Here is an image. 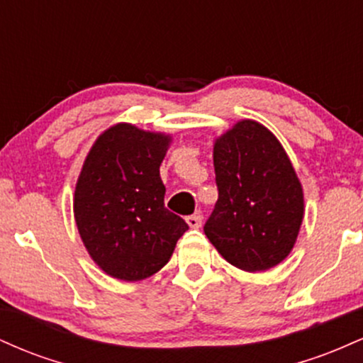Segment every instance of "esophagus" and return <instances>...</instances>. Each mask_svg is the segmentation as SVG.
<instances>
[{
  "instance_id": "1",
  "label": "esophagus",
  "mask_w": 363,
  "mask_h": 363,
  "mask_svg": "<svg viewBox=\"0 0 363 363\" xmlns=\"http://www.w3.org/2000/svg\"><path fill=\"white\" fill-rule=\"evenodd\" d=\"M201 215L199 213H194V215H189V216H186V222H187V225H189L191 228H199L201 227Z\"/></svg>"
}]
</instances>
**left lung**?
<instances>
[{"label":"left lung","instance_id":"left-lung-1","mask_svg":"<svg viewBox=\"0 0 363 363\" xmlns=\"http://www.w3.org/2000/svg\"><path fill=\"white\" fill-rule=\"evenodd\" d=\"M218 201L205 223L216 251L244 272H266L289 256L303 220V191L277 136L239 121L213 147Z\"/></svg>","mask_w":363,"mask_h":363}]
</instances>
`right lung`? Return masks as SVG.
<instances>
[{
	"instance_id": "obj_1",
	"label": "right lung",
	"mask_w": 363,
	"mask_h": 363,
	"mask_svg": "<svg viewBox=\"0 0 363 363\" xmlns=\"http://www.w3.org/2000/svg\"><path fill=\"white\" fill-rule=\"evenodd\" d=\"M169 135L119 123L85 158L73 211L90 257L104 273L138 281L167 264L187 223L164 205L160 164Z\"/></svg>"
}]
</instances>
